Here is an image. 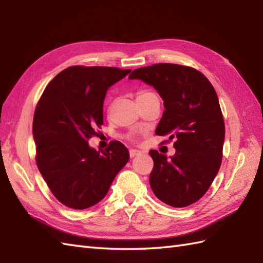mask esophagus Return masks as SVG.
I'll list each match as a JSON object with an SVG mask.
<instances>
[{
    "label": "esophagus",
    "mask_w": 263,
    "mask_h": 263,
    "mask_svg": "<svg viewBox=\"0 0 263 263\" xmlns=\"http://www.w3.org/2000/svg\"><path fill=\"white\" fill-rule=\"evenodd\" d=\"M139 154H140V152H139V150H136V149H130V157H131V158L136 157V156H138Z\"/></svg>",
    "instance_id": "esophagus-1"
}]
</instances>
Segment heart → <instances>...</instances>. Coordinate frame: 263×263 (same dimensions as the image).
Returning a JSON list of instances; mask_svg holds the SVG:
<instances>
[{"instance_id":"b5f03b06","label":"heart","mask_w":263,"mask_h":263,"mask_svg":"<svg viewBox=\"0 0 263 263\" xmlns=\"http://www.w3.org/2000/svg\"><path fill=\"white\" fill-rule=\"evenodd\" d=\"M154 95H156L155 92H153V91H149V90H142V91H140L138 93V96H137V100H139V99H143V98H147V97H149V96H154Z\"/></svg>"}]
</instances>
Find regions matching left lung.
<instances>
[{
	"instance_id": "obj_1",
	"label": "left lung",
	"mask_w": 263,
	"mask_h": 263,
	"mask_svg": "<svg viewBox=\"0 0 263 263\" xmlns=\"http://www.w3.org/2000/svg\"><path fill=\"white\" fill-rule=\"evenodd\" d=\"M128 79L142 80L158 91L165 111L156 135L175 141L172 157L149 152L153 192L175 208L197 202L215 180L222 158L225 123L216 90L198 70L171 63L137 69Z\"/></svg>"
}]
</instances>
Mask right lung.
<instances>
[{"instance_id": "1", "label": "right lung", "mask_w": 263, "mask_h": 263, "mask_svg": "<svg viewBox=\"0 0 263 263\" xmlns=\"http://www.w3.org/2000/svg\"><path fill=\"white\" fill-rule=\"evenodd\" d=\"M107 66H70L54 78L36 106V163L54 197L71 209L102 201L130 158L119 141L97 150L88 140L104 123L106 91L130 73Z\"/></svg>"}]
</instances>
